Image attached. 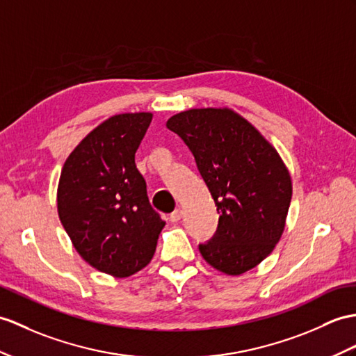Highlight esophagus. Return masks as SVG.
<instances>
[{
  "mask_svg": "<svg viewBox=\"0 0 356 356\" xmlns=\"http://www.w3.org/2000/svg\"><path fill=\"white\" fill-rule=\"evenodd\" d=\"M181 218H183V210H179V208H177L175 211L170 213V216H169V220H170L172 223H177Z\"/></svg>",
  "mask_w": 356,
  "mask_h": 356,
  "instance_id": "obj_1",
  "label": "esophagus"
}]
</instances>
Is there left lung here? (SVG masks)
Segmentation results:
<instances>
[{
    "label": "left lung",
    "mask_w": 356,
    "mask_h": 356,
    "mask_svg": "<svg viewBox=\"0 0 356 356\" xmlns=\"http://www.w3.org/2000/svg\"><path fill=\"white\" fill-rule=\"evenodd\" d=\"M166 127L193 154L218 207V229L199 252L227 275L254 268L280 241L291 201V178L280 154L229 108L181 111Z\"/></svg>",
    "instance_id": "left-lung-1"
}]
</instances>
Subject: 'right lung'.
<instances>
[{"label":"right lung","mask_w":356,"mask_h":356,"mask_svg":"<svg viewBox=\"0 0 356 356\" xmlns=\"http://www.w3.org/2000/svg\"><path fill=\"white\" fill-rule=\"evenodd\" d=\"M151 113L116 115L71 152L60 175L57 208L76 252L99 272L127 278L154 257L166 222L146 195L136 151Z\"/></svg>","instance_id":"obj_1"}]
</instances>
